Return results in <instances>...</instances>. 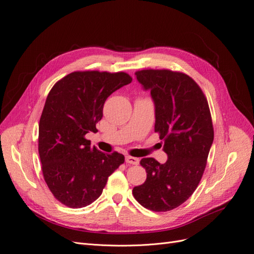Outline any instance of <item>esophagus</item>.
<instances>
[{
    "instance_id": "esophagus-1",
    "label": "esophagus",
    "mask_w": 254,
    "mask_h": 254,
    "mask_svg": "<svg viewBox=\"0 0 254 254\" xmlns=\"http://www.w3.org/2000/svg\"><path fill=\"white\" fill-rule=\"evenodd\" d=\"M126 162H127V164H129V165H138L139 160L136 157L128 155V156H126Z\"/></svg>"
}]
</instances>
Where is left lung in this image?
Wrapping results in <instances>:
<instances>
[{"mask_svg": "<svg viewBox=\"0 0 254 254\" xmlns=\"http://www.w3.org/2000/svg\"><path fill=\"white\" fill-rule=\"evenodd\" d=\"M135 76L154 101L155 132L168 159L165 164L141 159L147 179L132 194L145 208L169 211L191 196L204 173L214 140L210 110L200 86L185 73L149 68Z\"/></svg>", "mask_w": 254, "mask_h": 254, "instance_id": "obj_1", "label": "left lung"}]
</instances>
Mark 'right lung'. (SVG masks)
<instances>
[{
	"mask_svg": "<svg viewBox=\"0 0 254 254\" xmlns=\"http://www.w3.org/2000/svg\"><path fill=\"white\" fill-rule=\"evenodd\" d=\"M132 78L127 73L78 70L54 84L38 126L43 175L53 196L70 208L97 200L108 177L125 161L123 154H105L85 138L97 132L106 99Z\"/></svg>",
	"mask_w": 254,
	"mask_h": 254,
	"instance_id": "right-lung-1",
	"label": "right lung"
}]
</instances>
